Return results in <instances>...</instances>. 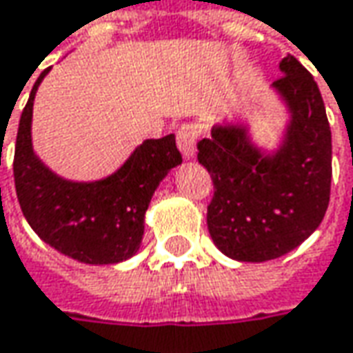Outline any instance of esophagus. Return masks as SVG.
Returning <instances> with one entry per match:
<instances>
[{"label": "esophagus", "instance_id": "1", "mask_svg": "<svg viewBox=\"0 0 353 353\" xmlns=\"http://www.w3.org/2000/svg\"><path fill=\"white\" fill-rule=\"evenodd\" d=\"M196 139H198V128L192 123H186L176 131V145L181 149L184 159H190L196 151Z\"/></svg>", "mask_w": 353, "mask_h": 353}]
</instances>
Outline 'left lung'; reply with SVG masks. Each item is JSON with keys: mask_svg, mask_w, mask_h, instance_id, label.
Returning a JSON list of instances; mask_svg holds the SVG:
<instances>
[{"mask_svg": "<svg viewBox=\"0 0 353 353\" xmlns=\"http://www.w3.org/2000/svg\"><path fill=\"white\" fill-rule=\"evenodd\" d=\"M271 84L289 121L273 151L259 147L245 121L212 128L198 143L214 198L208 232L230 259L263 263L299 248L322 222L332 181V133L312 74L292 54Z\"/></svg>", "mask_w": 353, "mask_h": 353, "instance_id": "8db88e82", "label": "left lung"}]
</instances>
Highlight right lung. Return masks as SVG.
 <instances>
[{"label":"right lung","mask_w":353,"mask_h":353,"mask_svg":"<svg viewBox=\"0 0 353 353\" xmlns=\"http://www.w3.org/2000/svg\"><path fill=\"white\" fill-rule=\"evenodd\" d=\"M48 70L34 82L15 143L13 174L23 216L45 243L80 263H121L141 248L149 202L183 157L170 133L137 145L116 172L100 181L59 176L34 153L31 137L34 94Z\"/></svg>","instance_id":"1"}]
</instances>
